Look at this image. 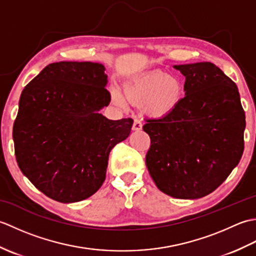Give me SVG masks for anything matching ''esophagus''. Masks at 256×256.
Masks as SVG:
<instances>
[{"instance_id":"34e87169","label":"esophagus","mask_w":256,"mask_h":256,"mask_svg":"<svg viewBox=\"0 0 256 256\" xmlns=\"http://www.w3.org/2000/svg\"><path fill=\"white\" fill-rule=\"evenodd\" d=\"M142 126H143L142 122H140V120L135 118V120H134V123H133V126H132L133 131H140V130H142Z\"/></svg>"}]
</instances>
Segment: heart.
I'll use <instances>...</instances> for the list:
<instances>
[{
    "mask_svg": "<svg viewBox=\"0 0 256 256\" xmlns=\"http://www.w3.org/2000/svg\"><path fill=\"white\" fill-rule=\"evenodd\" d=\"M124 94L133 104H144L146 113L165 118L176 110L182 99V84L178 78L160 69L138 74L125 84ZM113 99L125 106L126 100L120 91H113Z\"/></svg>",
    "mask_w": 256,
    "mask_h": 256,
    "instance_id": "obj_1",
    "label": "heart"
}]
</instances>
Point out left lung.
I'll use <instances>...</instances> for the list:
<instances>
[{"label": "left lung", "instance_id": "obj_1", "mask_svg": "<svg viewBox=\"0 0 256 256\" xmlns=\"http://www.w3.org/2000/svg\"><path fill=\"white\" fill-rule=\"evenodd\" d=\"M184 96L170 116L146 120V166L160 192L178 199L211 194L230 175L243 150L246 113L236 84L211 62L175 64Z\"/></svg>", "mask_w": 256, "mask_h": 256}]
</instances>
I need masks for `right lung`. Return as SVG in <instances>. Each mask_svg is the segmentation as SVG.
<instances>
[{"label": "right lung", "instance_id": "obj_1", "mask_svg": "<svg viewBox=\"0 0 256 256\" xmlns=\"http://www.w3.org/2000/svg\"><path fill=\"white\" fill-rule=\"evenodd\" d=\"M104 66L90 62L48 64L22 91L13 125L20 172L40 192L62 204L96 192L108 154L131 133L132 118L99 112L111 96Z\"/></svg>", "mask_w": 256, "mask_h": 256}]
</instances>
